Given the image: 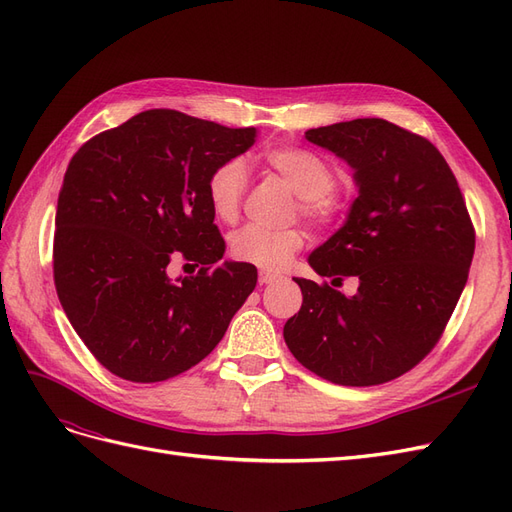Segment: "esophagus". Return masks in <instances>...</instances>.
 I'll list each match as a JSON object with an SVG mask.
<instances>
[{"mask_svg": "<svg viewBox=\"0 0 512 512\" xmlns=\"http://www.w3.org/2000/svg\"><path fill=\"white\" fill-rule=\"evenodd\" d=\"M277 277H280V275L273 273V271H260V273H258V282L267 286V284H273V282H277Z\"/></svg>", "mask_w": 512, "mask_h": 512, "instance_id": "esophagus-1", "label": "esophagus"}]
</instances>
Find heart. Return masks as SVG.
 Listing matches in <instances>:
<instances>
[{
    "label": "heart",
    "mask_w": 512,
    "mask_h": 512,
    "mask_svg": "<svg viewBox=\"0 0 512 512\" xmlns=\"http://www.w3.org/2000/svg\"><path fill=\"white\" fill-rule=\"evenodd\" d=\"M262 164L282 175L299 194V211L316 226H329L342 211V200L333 192L335 170L318 153L301 147H273L260 156ZM245 166L241 160H226L215 166L205 183L207 203L224 224L237 220L245 192ZM305 243L297 228L271 230L265 226H243L228 239V252L235 260L267 271L284 269Z\"/></svg>",
    "instance_id": "b5f03b06"
}]
</instances>
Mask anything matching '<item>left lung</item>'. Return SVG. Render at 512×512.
<instances>
[{"mask_svg": "<svg viewBox=\"0 0 512 512\" xmlns=\"http://www.w3.org/2000/svg\"><path fill=\"white\" fill-rule=\"evenodd\" d=\"M354 170L359 196L344 226L309 254L318 275L356 277L346 297L294 277L303 305L284 324L290 352L316 376L374 386L421 363L468 282L474 226L453 170L427 138L384 119L307 130Z\"/></svg>", "mask_w": 512, "mask_h": 512, "instance_id": "left-lung-1", "label": "left lung"}]
</instances>
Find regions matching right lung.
I'll return each mask as SVG.
<instances>
[{
    "mask_svg": "<svg viewBox=\"0 0 512 512\" xmlns=\"http://www.w3.org/2000/svg\"><path fill=\"white\" fill-rule=\"evenodd\" d=\"M256 128L151 108L87 141L57 200L53 275L91 354L130 382H162L220 344L258 271L224 260L205 183L250 149ZM173 259L200 264L170 281Z\"/></svg>",
    "mask_w": 512,
    "mask_h": 512,
    "instance_id": "obj_1",
    "label": "right lung"
}]
</instances>
